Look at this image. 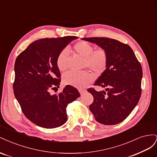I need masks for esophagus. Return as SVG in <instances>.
<instances>
[{
  "mask_svg": "<svg viewBox=\"0 0 157 157\" xmlns=\"http://www.w3.org/2000/svg\"><path fill=\"white\" fill-rule=\"evenodd\" d=\"M78 91H79V92H80V94L82 95L83 94H84L85 92H86V90H84V89H79V90H78Z\"/></svg>",
  "mask_w": 157,
  "mask_h": 157,
  "instance_id": "34e87169",
  "label": "esophagus"
}]
</instances>
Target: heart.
Segmentation results:
<instances>
[{
    "label": "heart",
    "instance_id": "obj_1",
    "mask_svg": "<svg viewBox=\"0 0 157 157\" xmlns=\"http://www.w3.org/2000/svg\"><path fill=\"white\" fill-rule=\"evenodd\" d=\"M73 48L78 54L85 59L84 67H88L95 73L101 74L105 70L108 63V55L105 50L94 47L86 41H80L76 43ZM69 52L67 48L61 50L56 58V66L61 71H64L68 67ZM93 80V76L87 71L73 72L69 71L63 75V82L78 88L86 87Z\"/></svg>",
    "mask_w": 157,
    "mask_h": 157
}]
</instances>
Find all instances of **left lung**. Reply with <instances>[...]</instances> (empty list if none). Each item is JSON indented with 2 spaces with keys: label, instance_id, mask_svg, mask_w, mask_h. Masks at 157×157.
<instances>
[{
  "label": "left lung",
  "instance_id": "8db88e82",
  "mask_svg": "<svg viewBox=\"0 0 157 157\" xmlns=\"http://www.w3.org/2000/svg\"><path fill=\"white\" fill-rule=\"evenodd\" d=\"M105 50L108 55L106 69L95 86L105 88L97 92L88 89L94 97L89 106L95 119L105 125H114L128 117L138 103L141 94V65L129 45L106 37L82 38Z\"/></svg>",
  "mask_w": 157,
  "mask_h": 157
}]
</instances>
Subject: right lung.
<instances>
[{
	"label": "right lung",
	"instance_id": "add662e5",
	"mask_svg": "<svg viewBox=\"0 0 157 157\" xmlns=\"http://www.w3.org/2000/svg\"><path fill=\"white\" fill-rule=\"evenodd\" d=\"M75 36L46 38L32 42L16 59L13 93L25 116L36 125L55 128L67 121L66 108L80 97L77 88L67 85L58 94L61 74L56 66L59 52L77 39Z\"/></svg>",
	"mask_w": 157,
	"mask_h": 157
}]
</instances>
